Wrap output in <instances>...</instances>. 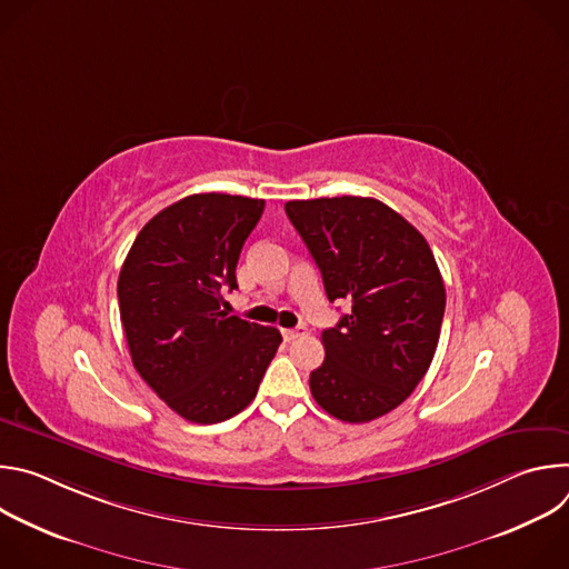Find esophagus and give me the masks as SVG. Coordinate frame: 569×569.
<instances>
[{
	"mask_svg": "<svg viewBox=\"0 0 569 569\" xmlns=\"http://www.w3.org/2000/svg\"><path fill=\"white\" fill-rule=\"evenodd\" d=\"M308 331H306V327H297V329H283V340L286 342H292V340H297V338H303Z\"/></svg>",
	"mask_w": 569,
	"mask_h": 569,
	"instance_id": "obj_1",
	"label": "esophagus"
}]
</instances>
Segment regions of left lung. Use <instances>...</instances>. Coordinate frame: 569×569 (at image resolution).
<instances>
[{
	"label": "left lung",
	"mask_w": 569,
	"mask_h": 569,
	"mask_svg": "<svg viewBox=\"0 0 569 569\" xmlns=\"http://www.w3.org/2000/svg\"><path fill=\"white\" fill-rule=\"evenodd\" d=\"M286 213L315 259L331 301L351 312L321 333L327 351L310 373L321 410L373 421L408 398L435 358L446 288L428 240L373 198L290 200Z\"/></svg>",
	"instance_id": "1"
}]
</instances>
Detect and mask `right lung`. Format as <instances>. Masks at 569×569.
<instances>
[{
    "mask_svg": "<svg viewBox=\"0 0 569 569\" xmlns=\"http://www.w3.org/2000/svg\"><path fill=\"white\" fill-rule=\"evenodd\" d=\"M266 202L196 193L137 233L117 292L130 358L148 387L191 423H220L254 400L281 333L222 310Z\"/></svg>",
    "mask_w": 569,
    "mask_h": 569,
    "instance_id": "obj_1",
    "label": "right lung"
}]
</instances>
